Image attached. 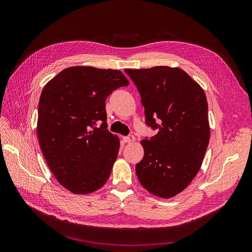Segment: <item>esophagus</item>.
<instances>
[{
  "instance_id": "esophagus-1",
  "label": "esophagus",
  "mask_w": 252,
  "mask_h": 252,
  "mask_svg": "<svg viewBox=\"0 0 252 252\" xmlns=\"http://www.w3.org/2000/svg\"><path fill=\"white\" fill-rule=\"evenodd\" d=\"M123 141H124L125 143H131V142L135 141V136H134L133 134H128V135L124 136Z\"/></svg>"
}]
</instances>
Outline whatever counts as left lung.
Wrapping results in <instances>:
<instances>
[{"label": "left lung", "instance_id": "8db88e82", "mask_svg": "<svg viewBox=\"0 0 252 252\" xmlns=\"http://www.w3.org/2000/svg\"><path fill=\"white\" fill-rule=\"evenodd\" d=\"M144 106L145 122L158 133L141 142L144 158L135 166L142 186L171 197L199 172L210 136L204 90L180 68L126 69Z\"/></svg>", "mask_w": 252, "mask_h": 252}]
</instances>
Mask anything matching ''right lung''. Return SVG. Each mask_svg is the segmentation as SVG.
<instances>
[{"mask_svg":"<svg viewBox=\"0 0 252 252\" xmlns=\"http://www.w3.org/2000/svg\"><path fill=\"white\" fill-rule=\"evenodd\" d=\"M129 85L119 70L69 67L44 87L37 138L53 175L73 193L95 191L107 182L120 141L107 129L105 101Z\"/></svg>","mask_w":252,"mask_h":252,"instance_id":"right-lung-1","label":"right lung"}]
</instances>
